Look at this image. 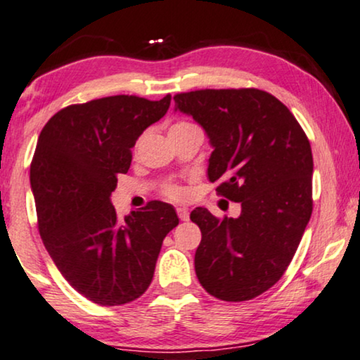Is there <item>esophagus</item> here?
Here are the masks:
<instances>
[{
    "label": "esophagus",
    "instance_id": "1",
    "mask_svg": "<svg viewBox=\"0 0 360 360\" xmlns=\"http://www.w3.org/2000/svg\"><path fill=\"white\" fill-rule=\"evenodd\" d=\"M176 213H179V218L181 221H188V218H190V212H188V208H185V207H179L176 208Z\"/></svg>",
    "mask_w": 360,
    "mask_h": 360
}]
</instances>
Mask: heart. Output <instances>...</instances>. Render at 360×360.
<instances>
[{
  "label": "heart",
  "mask_w": 360,
  "mask_h": 360,
  "mask_svg": "<svg viewBox=\"0 0 360 360\" xmlns=\"http://www.w3.org/2000/svg\"><path fill=\"white\" fill-rule=\"evenodd\" d=\"M176 125H184V124H176ZM163 193L174 200H184L186 197V191L184 186H180L176 184H167L165 186H163Z\"/></svg>",
  "instance_id": "heart-1"
}]
</instances>
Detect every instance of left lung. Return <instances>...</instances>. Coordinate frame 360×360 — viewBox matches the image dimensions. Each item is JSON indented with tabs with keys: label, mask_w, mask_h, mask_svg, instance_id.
<instances>
[{
	"label": "left lung",
	"mask_w": 360,
	"mask_h": 360,
	"mask_svg": "<svg viewBox=\"0 0 360 360\" xmlns=\"http://www.w3.org/2000/svg\"><path fill=\"white\" fill-rule=\"evenodd\" d=\"M174 101L210 139V181L241 205L238 218L220 220L203 207L190 213L202 231L197 278L218 300H253L279 281L309 223V140L288 107L259 89H203Z\"/></svg>",
	"instance_id": "8db88e82"
}]
</instances>
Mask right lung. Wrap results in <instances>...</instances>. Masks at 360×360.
Returning a JSON list of instances; mask_svg holds the SVG:
<instances>
[{"mask_svg": "<svg viewBox=\"0 0 360 360\" xmlns=\"http://www.w3.org/2000/svg\"><path fill=\"white\" fill-rule=\"evenodd\" d=\"M172 97L110 96L69 105L41 130L31 190L46 250L66 281L101 306H120L150 286L163 238L179 225L175 208L148 202L120 220L110 202L117 175Z\"/></svg>", "mask_w": 360, "mask_h": 360, "instance_id": "obj_1", "label": "right lung"}]
</instances>
